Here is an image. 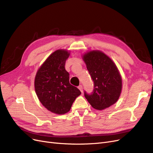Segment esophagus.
Instances as JSON below:
<instances>
[{
	"label": "esophagus",
	"mask_w": 153,
	"mask_h": 153,
	"mask_svg": "<svg viewBox=\"0 0 153 153\" xmlns=\"http://www.w3.org/2000/svg\"><path fill=\"white\" fill-rule=\"evenodd\" d=\"M78 89H79V90L81 91V92H82H82H83V87H82V85H79V86H78Z\"/></svg>",
	"instance_id": "34e87169"
}]
</instances>
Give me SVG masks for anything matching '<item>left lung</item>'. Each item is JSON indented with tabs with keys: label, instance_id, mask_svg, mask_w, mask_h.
Segmentation results:
<instances>
[{
	"label": "left lung",
	"instance_id": "1",
	"mask_svg": "<svg viewBox=\"0 0 153 153\" xmlns=\"http://www.w3.org/2000/svg\"><path fill=\"white\" fill-rule=\"evenodd\" d=\"M82 59L94 81V91L91 94L85 92V98L96 110L108 108L117 102L122 91V77L117 67L100 50L87 52Z\"/></svg>",
	"mask_w": 153,
	"mask_h": 153
}]
</instances>
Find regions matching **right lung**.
<instances>
[{"instance_id": "right-lung-1", "label": "right lung", "mask_w": 153, "mask_h": 153, "mask_svg": "<svg viewBox=\"0 0 153 153\" xmlns=\"http://www.w3.org/2000/svg\"><path fill=\"white\" fill-rule=\"evenodd\" d=\"M69 55L67 50L55 51L39 67L34 79L35 91L41 103L51 112L59 115L68 112L81 94L78 88L69 84V74L64 68Z\"/></svg>"}]
</instances>
